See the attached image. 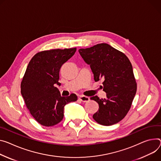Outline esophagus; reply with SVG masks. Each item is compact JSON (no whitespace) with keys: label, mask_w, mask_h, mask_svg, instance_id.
<instances>
[{"label":"esophagus","mask_w":161,"mask_h":161,"mask_svg":"<svg viewBox=\"0 0 161 161\" xmlns=\"http://www.w3.org/2000/svg\"><path fill=\"white\" fill-rule=\"evenodd\" d=\"M79 99L82 102H87V101H89L90 100L89 97L85 96H80L79 97Z\"/></svg>","instance_id":"esophagus-1"}]
</instances>
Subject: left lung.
Wrapping results in <instances>:
<instances>
[{
	"mask_svg": "<svg viewBox=\"0 0 161 161\" xmlns=\"http://www.w3.org/2000/svg\"><path fill=\"white\" fill-rule=\"evenodd\" d=\"M84 61L90 65L95 81H103L107 97H91L99 105L92 118L99 124L110 126L121 121L128 112L137 91L134 72L128 57L107 43L79 49Z\"/></svg>",
	"mask_w": 161,
	"mask_h": 161,
	"instance_id": "8db88e82",
	"label": "left lung"
}]
</instances>
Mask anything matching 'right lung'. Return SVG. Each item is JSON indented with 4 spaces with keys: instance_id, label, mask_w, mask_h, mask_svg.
I'll use <instances>...</instances> for the list:
<instances>
[{
    "instance_id": "obj_1",
    "label": "right lung",
    "mask_w": 161,
    "mask_h": 161,
    "mask_svg": "<svg viewBox=\"0 0 161 161\" xmlns=\"http://www.w3.org/2000/svg\"><path fill=\"white\" fill-rule=\"evenodd\" d=\"M76 48L51 49L36 53L29 63L21 82V94L35 120L45 126L59 123L66 104L76 101L75 94L62 96L55 85L62 65L75 54Z\"/></svg>"
}]
</instances>
